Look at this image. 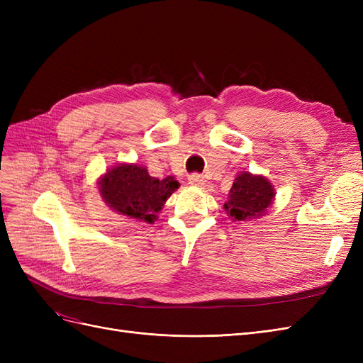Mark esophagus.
<instances>
[{
	"mask_svg": "<svg viewBox=\"0 0 363 363\" xmlns=\"http://www.w3.org/2000/svg\"><path fill=\"white\" fill-rule=\"evenodd\" d=\"M188 182H189L191 186H196V188H203V186L206 184L204 177H203V175H200V174H192V175H189Z\"/></svg>",
	"mask_w": 363,
	"mask_h": 363,
	"instance_id": "1",
	"label": "esophagus"
}]
</instances>
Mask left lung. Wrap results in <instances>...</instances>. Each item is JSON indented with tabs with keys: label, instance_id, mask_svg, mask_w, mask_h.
<instances>
[{
	"label": "left lung",
	"instance_id": "1",
	"mask_svg": "<svg viewBox=\"0 0 363 363\" xmlns=\"http://www.w3.org/2000/svg\"><path fill=\"white\" fill-rule=\"evenodd\" d=\"M274 200H276V189L265 175L242 171L236 175L224 203V211L235 223L251 221L267 215Z\"/></svg>",
	"mask_w": 363,
	"mask_h": 363
}]
</instances>
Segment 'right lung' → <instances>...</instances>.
<instances>
[{
  "label": "right lung",
  "mask_w": 363,
  "mask_h": 363,
  "mask_svg": "<svg viewBox=\"0 0 363 363\" xmlns=\"http://www.w3.org/2000/svg\"><path fill=\"white\" fill-rule=\"evenodd\" d=\"M179 186L171 175L159 180L136 163H118L98 180L101 199L113 212L147 224L157 221V213Z\"/></svg>",
  "instance_id": "1"
}]
</instances>
